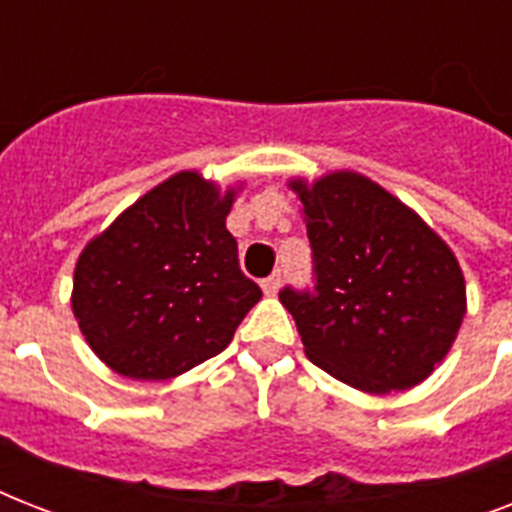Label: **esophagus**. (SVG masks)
I'll use <instances>...</instances> for the list:
<instances>
[{"instance_id": "obj_1", "label": "esophagus", "mask_w": 512, "mask_h": 512, "mask_svg": "<svg viewBox=\"0 0 512 512\" xmlns=\"http://www.w3.org/2000/svg\"><path fill=\"white\" fill-rule=\"evenodd\" d=\"M281 287V273H273L268 279H263V292L265 295H276Z\"/></svg>"}]
</instances>
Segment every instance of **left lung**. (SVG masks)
<instances>
[{
	"label": "left lung",
	"mask_w": 512,
	"mask_h": 512,
	"mask_svg": "<svg viewBox=\"0 0 512 512\" xmlns=\"http://www.w3.org/2000/svg\"><path fill=\"white\" fill-rule=\"evenodd\" d=\"M303 201L313 289L284 287L305 356L364 393L414 388L452 348L465 319L454 252L417 212L358 172H332Z\"/></svg>",
	"instance_id": "obj_1"
}]
</instances>
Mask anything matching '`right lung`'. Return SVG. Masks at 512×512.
I'll return each mask as SVG.
<instances>
[{
	"label": "right lung",
	"instance_id": "obj_1",
	"mask_svg": "<svg viewBox=\"0 0 512 512\" xmlns=\"http://www.w3.org/2000/svg\"><path fill=\"white\" fill-rule=\"evenodd\" d=\"M236 191L177 172L124 209L76 260L71 308L103 364L170 380L228 348L263 297L225 217Z\"/></svg>",
	"mask_w": 512,
	"mask_h": 512
}]
</instances>
